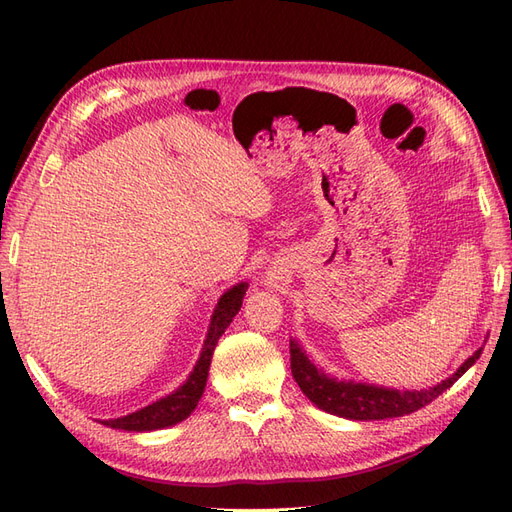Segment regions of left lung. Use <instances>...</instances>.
Listing matches in <instances>:
<instances>
[{
	"label": "left lung",
	"instance_id": "1",
	"mask_svg": "<svg viewBox=\"0 0 512 512\" xmlns=\"http://www.w3.org/2000/svg\"><path fill=\"white\" fill-rule=\"evenodd\" d=\"M480 352H483V348H478L470 359H466V363L453 376L421 391H399L389 389V386L335 378L309 359L299 339L294 337H290V369L299 389L316 408L335 416L350 418V421H382V418L412 414L431 404L433 399L440 397L446 389H451L466 374L476 363Z\"/></svg>",
	"mask_w": 512,
	"mask_h": 512
}]
</instances>
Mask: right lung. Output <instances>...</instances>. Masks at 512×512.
Returning a JSON list of instances; mask_svg holds the SVG:
<instances>
[{
    "label": "right lung",
    "mask_w": 512,
    "mask_h": 512,
    "mask_svg": "<svg viewBox=\"0 0 512 512\" xmlns=\"http://www.w3.org/2000/svg\"><path fill=\"white\" fill-rule=\"evenodd\" d=\"M247 286L250 284L239 282L232 288H228L218 299V305H215L213 314H211L205 344H203V348H200V356H198L194 369L190 371L188 380H185L181 386H177L173 393L164 395L162 399L153 401V404H149L141 410L126 414V416H119V418H108V421H100V423L111 427V429L141 433V431L166 429V427H173V425L185 421V418H188L196 410L200 397H203V393H205L213 350H215V346H218V339L222 337V333L230 327L232 318L239 314Z\"/></svg>",
    "instance_id": "1"
}]
</instances>
